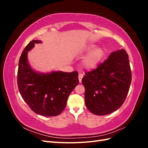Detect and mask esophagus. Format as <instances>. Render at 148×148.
Instances as JSON below:
<instances>
[{"instance_id":"34e87169","label":"esophagus","mask_w":148,"mask_h":148,"mask_svg":"<svg viewBox=\"0 0 148 148\" xmlns=\"http://www.w3.org/2000/svg\"><path fill=\"white\" fill-rule=\"evenodd\" d=\"M83 77V75L82 74V73H79L78 75V79H79V82L81 83H82V78Z\"/></svg>"}]
</instances>
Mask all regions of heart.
<instances>
[{"instance_id": "b5f03b06", "label": "heart", "mask_w": 148, "mask_h": 148, "mask_svg": "<svg viewBox=\"0 0 148 148\" xmlns=\"http://www.w3.org/2000/svg\"><path fill=\"white\" fill-rule=\"evenodd\" d=\"M88 52L82 60L81 65L86 70H92L99 64L104 56V51L101 47H96L95 44H89L84 50Z\"/></svg>"}]
</instances>
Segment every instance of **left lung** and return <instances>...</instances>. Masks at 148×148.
I'll list each match as a JSON object with an SVG mask.
<instances>
[{"instance_id": "8db88e82", "label": "left lung", "mask_w": 148, "mask_h": 148, "mask_svg": "<svg viewBox=\"0 0 148 148\" xmlns=\"http://www.w3.org/2000/svg\"><path fill=\"white\" fill-rule=\"evenodd\" d=\"M131 82L127 53L123 49L112 52L108 59L82 78L86 107L97 115L112 113L123 104Z\"/></svg>"}]
</instances>
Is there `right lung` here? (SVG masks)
<instances>
[{"instance_id":"1","label":"right lung","mask_w":148,"mask_h":148,"mask_svg":"<svg viewBox=\"0 0 148 148\" xmlns=\"http://www.w3.org/2000/svg\"><path fill=\"white\" fill-rule=\"evenodd\" d=\"M33 40L25 48L20 58L17 84L20 95L31 109L46 117L59 115L65 108L70 93L79 83L78 71H52L41 73L33 70L29 63L28 52L36 44Z\"/></svg>"}]
</instances>
